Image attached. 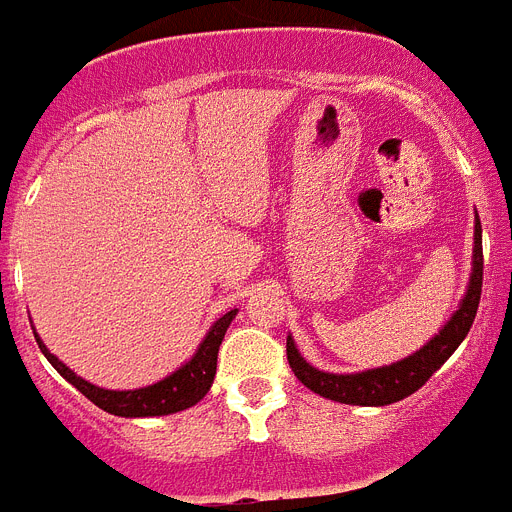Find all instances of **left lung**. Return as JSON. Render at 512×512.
<instances>
[{
    "mask_svg": "<svg viewBox=\"0 0 512 512\" xmlns=\"http://www.w3.org/2000/svg\"><path fill=\"white\" fill-rule=\"evenodd\" d=\"M481 278H484V252H481V220L476 215V226H473V268L468 278V289L460 299L458 310L452 318L439 328V334L431 336L421 350L413 355L402 357L392 365H381V368H368L360 373H328L318 371L310 365L305 357L299 355L297 344L292 336H286V357L292 365L294 376L310 389V392L321 394L326 400L344 402V405H363V407H381L400 402L418 392L439 368H442L450 355L460 347L468 331L473 326L476 310H479L481 299Z\"/></svg>",
    "mask_w": 512,
    "mask_h": 512,
    "instance_id": "8db88e82",
    "label": "left lung"
}]
</instances>
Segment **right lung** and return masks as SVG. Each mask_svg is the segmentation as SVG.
Returning <instances> with one entry per match:
<instances>
[{"label":"right lung","instance_id":"right-lung-1","mask_svg":"<svg viewBox=\"0 0 512 512\" xmlns=\"http://www.w3.org/2000/svg\"><path fill=\"white\" fill-rule=\"evenodd\" d=\"M239 310H228L226 315H220L218 321L210 326V331L205 334V339L199 342L197 352L186 360L178 371H173L170 376H165L157 384L141 386V389H126V392H118V389H102V386L91 384L86 378H81L78 373H73L68 365L62 363L60 357L52 355L47 350V344L41 342V336L33 331L36 342H39V350L44 352L49 363L54 365V371L60 373L68 384H73L78 392L91 400L97 407H102L105 413L120 415V418H152V415H170L181 413L186 407L197 405L213 386L215 368H218V350L223 336H226L228 326L236 318Z\"/></svg>","mask_w":512,"mask_h":512}]
</instances>
